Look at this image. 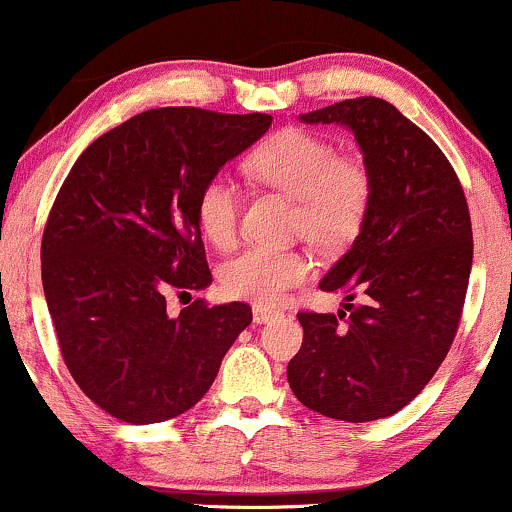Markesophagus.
I'll list each match as a JSON object with an SVG mask.
<instances>
[{
  "label": "esophagus",
  "mask_w": 512,
  "mask_h": 512,
  "mask_svg": "<svg viewBox=\"0 0 512 512\" xmlns=\"http://www.w3.org/2000/svg\"><path fill=\"white\" fill-rule=\"evenodd\" d=\"M251 312H254V321L256 324H263V321H271V319H278L280 314V309H275V307H268V304H254V309H251Z\"/></svg>",
  "instance_id": "obj_1"
}]
</instances>
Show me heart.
<instances>
[{
  "mask_svg": "<svg viewBox=\"0 0 512 512\" xmlns=\"http://www.w3.org/2000/svg\"><path fill=\"white\" fill-rule=\"evenodd\" d=\"M256 181L297 198V229L321 251H341L365 225L372 176L363 159L338 154L329 137L304 128L273 132L246 157ZM200 232L217 249L237 241L241 191L225 174L210 176L195 203ZM312 258L300 249L251 244L229 256L217 271L222 290L237 300L273 304L312 275Z\"/></svg>",
  "mask_w": 512,
  "mask_h": 512,
  "instance_id": "b5f03b06",
  "label": "heart"
}]
</instances>
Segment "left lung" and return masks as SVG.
Returning a JSON list of instances; mask_svg holds the SVG:
<instances>
[{"label": "left lung", "instance_id": "8db88e82", "mask_svg": "<svg viewBox=\"0 0 512 512\" xmlns=\"http://www.w3.org/2000/svg\"><path fill=\"white\" fill-rule=\"evenodd\" d=\"M355 132L372 176L365 225L321 280L348 312L297 314L302 348L287 382L307 409L365 423L423 392L455 341L472 271V220L455 169L389 101L358 96L302 116Z\"/></svg>", "mask_w": 512, "mask_h": 512}]
</instances>
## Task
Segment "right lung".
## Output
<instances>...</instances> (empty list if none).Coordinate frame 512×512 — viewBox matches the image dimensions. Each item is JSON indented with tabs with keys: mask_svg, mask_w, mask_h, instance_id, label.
Returning <instances> with one entry per match:
<instances>
[{
	"mask_svg": "<svg viewBox=\"0 0 512 512\" xmlns=\"http://www.w3.org/2000/svg\"><path fill=\"white\" fill-rule=\"evenodd\" d=\"M271 120L152 108L91 142L57 191L40 244L57 346L79 389L118 421L162 423L198 404L251 324L244 302L195 300L169 317L166 292L212 280L198 193Z\"/></svg>",
	"mask_w": 512,
	"mask_h": 512,
	"instance_id": "obj_1",
	"label": "right lung"
}]
</instances>
